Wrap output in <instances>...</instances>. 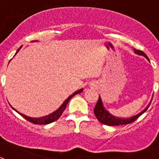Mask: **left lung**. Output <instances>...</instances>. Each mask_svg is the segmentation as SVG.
I'll return each instance as SVG.
<instances>
[{
    "mask_svg": "<svg viewBox=\"0 0 159 159\" xmlns=\"http://www.w3.org/2000/svg\"><path fill=\"white\" fill-rule=\"evenodd\" d=\"M134 52L136 54L142 55L143 57H145L147 60H149V58L147 57V55L143 52L141 50H136L134 49ZM151 102L149 103L148 106L144 109L142 112H140L139 114L136 115L135 116H133L131 118H129V119H121V118H118L116 116H111L109 112L107 110H105L103 106H102V102L101 101L100 97L99 96V99L97 101V103L95 104V108H94V114H95L96 119L99 120L100 123H103L105 125H108V126H119V125H124V124H129V123H131L133 122H134L141 115H143L146 111L148 109V107H150Z\"/></svg>",
    "mask_w": 159,
    "mask_h": 159,
    "instance_id": "left-lung-1",
    "label": "left lung"
}]
</instances>
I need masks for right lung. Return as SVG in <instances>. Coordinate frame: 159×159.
I'll list each match as a JSON object with an SVG mask.
<instances>
[{
  "label": "right lung",
  "instance_id": "1",
  "mask_svg": "<svg viewBox=\"0 0 159 159\" xmlns=\"http://www.w3.org/2000/svg\"><path fill=\"white\" fill-rule=\"evenodd\" d=\"M22 48V46H20V48L17 49V51H16V54L20 51V48ZM82 91H83V89L79 90V91L75 92V93H73L72 95H70V96L68 97V98H67L65 101H64V103L61 105V107L59 108L58 110H57L56 111L53 112V113L50 114V115H48V116H43V117H41V118H31V117H28V116H25V115H23V114H20V112H18L17 111H17L18 113H19L20 115L22 116V117L25 118V119H27L28 121L30 122V123H34V124H38V125L48 124V123H52V122H55L56 120H57V119H58L61 116V115H62V113L64 112V111L65 110L66 107H67V103H68V102H69L70 99H71V98L74 96V95H76V94L80 93ZM14 110H15V109H14Z\"/></svg>",
  "mask_w": 159,
  "mask_h": 159
}]
</instances>
